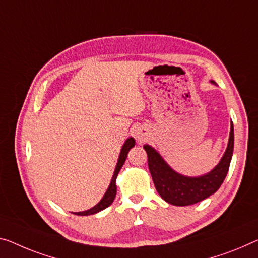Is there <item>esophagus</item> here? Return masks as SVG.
Listing matches in <instances>:
<instances>
[{
	"mask_svg": "<svg viewBox=\"0 0 258 258\" xmlns=\"http://www.w3.org/2000/svg\"><path fill=\"white\" fill-rule=\"evenodd\" d=\"M144 137H145L144 132H140V133H138V140L143 141V138H144Z\"/></svg>",
	"mask_w": 258,
	"mask_h": 258,
	"instance_id": "obj_1",
	"label": "esophagus"
}]
</instances>
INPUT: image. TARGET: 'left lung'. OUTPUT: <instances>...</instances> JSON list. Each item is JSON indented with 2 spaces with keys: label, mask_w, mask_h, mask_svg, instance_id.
Segmentation results:
<instances>
[{
  "label": "left lung",
  "mask_w": 258,
  "mask_h": 258,
  "mask_svg": "<svg viewBox=\"0 0 258 258\" xmlns=\"http://www.w3.org/2000/svg\"><path fill=\"white\" fill-rule=\"evenodd\" d=\"M233 149H234V129L232 123L227 149L219 164L203 176L187 177L174 172L156 150L149 145H144V150L148 153L149 169L157 191L159 192L162 200L177 207L196 204L211 196L220 188L227 175Z\"/></svg>",
  "instance_id": "1"
}]
</instances>
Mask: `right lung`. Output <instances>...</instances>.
Returning <instances> with one entry per match:
<instances>
[{"label":"right lung","instance_id":"obj_1","mask_svg":"<svg viewBox=\"0 0 258 258\" xmlns=\"http://www.w3.org/2000/svg\"><path fill=\"white\" fill-rule=\"evenodd\" d=\"M135 146V140L133 137L128 138V140L125 141L124 145L122 146V150H121V153H120V158H118L117 160V165H116V168L114 170V174H113V177H112V181H110V184L108 189H107V191L105 194V196L102 197V200L99 202V203L96 205V207H93L92 209L88 210V211H83V212H75V215L77 216H89V215H94V213H97L99 211H101V210L106 209L107 207H109L110 204L113 203L114 198H115L116 195V184H115V181H116V176L118 172H120V169L122 166H123L124 161H125V158L128 156V152L130 151V149L134 148Z\"/></svg>","mask_w":258,"mask_h":258}]
</instances>
